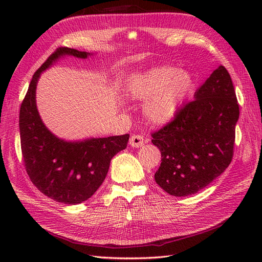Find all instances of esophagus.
Listing matches in <instances>:
<instances>
[{
    "label": "esophagus",
    "instance_id": "obj_1",
    "mask_svg": "<svg viewBox=\"0 0 262 262\" xmlns=\"http://www.w3.org/2000/svg\"><path fill=\"white\" fill-rule=\"evenodd\" d=\"M129 144L132 147H141L144 145V138L142 136H139V134H133L131 136L129 140Z\"/></svg>",
    "mask_w": 262,
    "mask_h": 262
}]
</instances>
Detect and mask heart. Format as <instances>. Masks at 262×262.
I'll return each mask as SVG.
<instances>
[{
  "label": "heart",
  "mask_w": 262,
  "mask_h": 262,
  "mask_svg": "<svg viewBox=\"0 0 262 262\" xmlns=\"http://www.w3.org/2000/svg\"><path fill=\"white\" fill-rule=\"evenodd\" d=\"M194 85L191 73L172 66H161L131 76L128 89L136 99H149L145 106L146 117L154 123L164 124L178 115Z\"/></svg>",
  "instance_id": "obj_1"
}]
</instances>
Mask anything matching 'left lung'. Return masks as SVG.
Masks as SVG:
<instances>
[{
	"label": "left lung",
	"instance_id": "8db88e82",
	"mask_svg": "<svg viewBox=\"0 0 262 262\" xmlns=\"http://www.w3.org/2000/svg\"><path fill=\"white\" fill-rule=\"evenodd\" d=\"M238 118L232 78L220 66L195 92L194 100L152 132V143L162 154L156 184L173 196L196 193L211 184L232 162Z\"/></svg>",
	"mask_w": 262,
	"mask_h": 262
}]
</instances>
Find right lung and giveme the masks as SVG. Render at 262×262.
<instances>
[{
	"label": "right lung",
	"instance_id": "add662e5",
	"mask_svg": "<svg viewBox=\"0 0 262 262\" xmlns=\"http://www.w3.org/2000/svg\"><path fill=\"white\" fill-rule=\"evenodd\" d=\"M66 54L82 59L90 55L60 47L36 71L20 105V146L25 169L39 191L54 201L78 204L97 191L107 176L110 161L126 147L130 136L67 142L46 128L36 106L37 82L42 71Z\"/></svg>",
	"mask_w": 262,
	"mask_h": 262
}]
</instances>
